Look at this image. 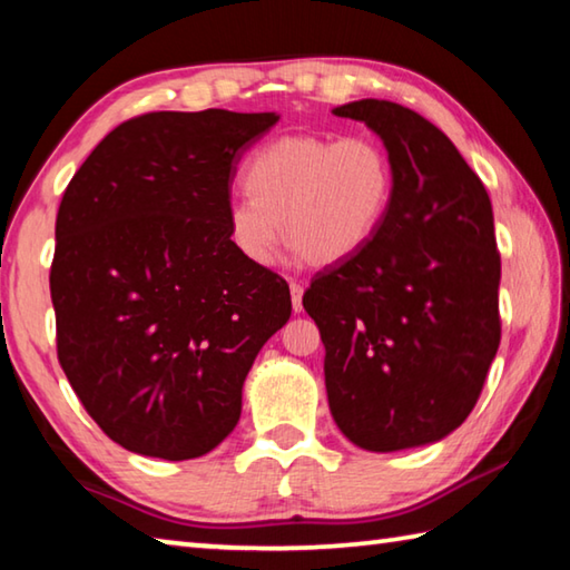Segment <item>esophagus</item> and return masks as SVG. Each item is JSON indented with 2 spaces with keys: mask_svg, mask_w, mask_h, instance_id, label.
Here are the masks:
<instances>
[{
  "mask_svg": "<svg viewBox=\"0 0 570 570\" xmlns=\"http://www.w3.org/2000/svg\"><path fill=\"white\" fill-rule=\"evenodd\" d=\"M288 292H292V306H294V312L298 314L302 312V296H304V286L302 284H296V282H292L288 284Z\"/></svg>",
  "mask_w": 570,
  "mask_h": 570,
  "instance_id": "esophagus-1",
  "label": "esophagus"
}]
</instances>
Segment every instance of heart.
Masks as SVG:
<instances>
[{"label":"heart","instance_id":"obj_1","mask_svg":"<svg viewBox=\"0 0 570 570\" xmlns=\"http://www.w3.org/2000/svg\"><path fill=\"white\" fill-rule=\"evenodd\" d=\"M248 196L226 210L230 244L254 266H272L284 244L308 264L330 266L356 254L387 214L394 170L372 135H284L250 156ZM285 226H281V220Z\"/></svg>","mask_w":570,"mask_h":570}]
</instances>
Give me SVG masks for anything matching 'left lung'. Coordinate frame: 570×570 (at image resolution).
I'll return each mask as SVG.
<instances>
[{
	"label": "left lung",
	"mask_w": 570,
	"mask_h": 570,
	"mask_svg": "<svg viewBox=\"0 0 570 570\" xmlns=\"http://www.w3.org/2000/svg\"><path fill=\"white\" fill-rule=\"evenodd\" d=\"M334 115L380 135L394 188L374 236L302 298L326 350L330 410L364 450L428 445L468 420L500 344L493 206L422 115L372 98Z\"/></svg>",
	"instance_id": "left-lung-1"
}]
</instances>
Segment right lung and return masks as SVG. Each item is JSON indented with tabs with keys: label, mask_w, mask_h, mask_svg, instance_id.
<instances>
[{
	"label": "right lung",
	"mask_w": 570,
	"mask_h": 570,
	"mask_svg": "<svg viewBox=\"0 0 570 570\" xmlns=\"http://www.w3.org/2000/svg\"><path fill=\"white\" fill-rule=\"evenodd\" d=\"M276 112H146L105 135L55 224L57 360L112 442L200 458L240 417L256 354L292 316L282 276L230 244L244 150Z\"/></svg>",
	"instance_id": "right-lung-1"
}]
</instances>
